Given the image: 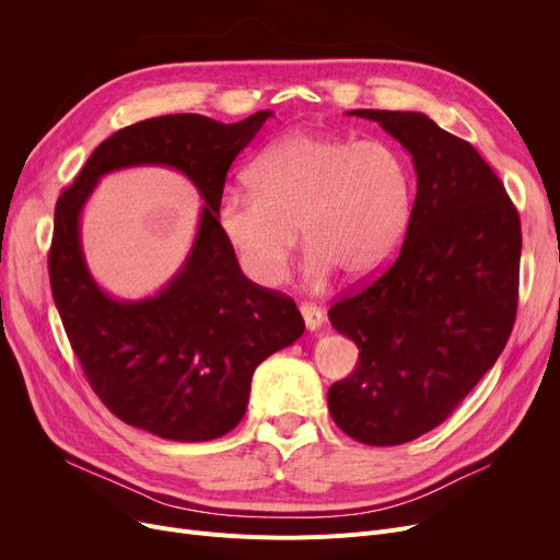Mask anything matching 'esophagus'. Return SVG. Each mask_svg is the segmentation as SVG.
Returning <instances> with one entry per match:
<instances>
[{"mask_svg":"<svg viewBox=\"0 0 560 560\" xmlns=\"http://www.w3.org/2000/svg\"><path fill=\"white\" fill-rule=\"evenodd\" d=\"M302 315H304V322H306V329L308 331H317L322 325H325V313H322V308L317 304H311V302H304L300 306Z\"/></svg>","mask_w":560,"mask_h":560,"instance_id":"obj_1","label":"esophagus"}]
</instances>
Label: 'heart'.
<instances>
[{"instance_id":"1","label":"heart","mask_w":560,"mask_h":560,"mask_svg":"<svg viewBox=\"0 0 560 560\" xmlns=\"http://www.w3.org/2000/svg\"><path fill=\"white\" fill-rule=\"evenodd\" d=\"M249 190H226L215 209L220 233L243 272L275 285L298 245L304 272L351 281L384 268L401 247L416 209L408 156L384 138L354 140L290 131L252 161Z\"/></svg>"}]
</instances>
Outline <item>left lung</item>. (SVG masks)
I'll list each match as a JSON object with an SVG mask.
<instances>
[{
	"label": "left lung",
	"mask_w": 560,
	"mask_h": 560,
	"mask_svg": "<svg viewBox=\"0 0 560 560\" xmlns=\"http://www.w3.org/2000/svg\"><path fill=\"white\" fill-rule=\"evenodd\" d=\"M413 156L418 195L390 268L329 308L359 363L329 388L334 422L390 447L445 422L494 365L517 313L522 231L472 144L413 110H349Z\"/></svg>",
	"instance_id": "1"
}]
</instances>
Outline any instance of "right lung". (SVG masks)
<instances>
[{
	"label": "right lung",
	"instance_id": "right-lung-1",
	"mask_svg": "<svg viewBox=\"0 0 560 560\" xmlns=\"http://www.w3.org/2000/svg\"><path fill=\"white\" fill-rule=\"evenodd\" d=\"M270 115L222 125L176 113L125 127L56 201L49 283L70 345L110 413L159 438L203 443L229 433L247 410L254 370L304 334L295 302L243 275L215 218L233 159ZM138 164L179 168L205 206L180 272L154 299L127 303L86 270L80 211L100 175Z\"/></svg>",
	"mask_w": 560,
	"mask_h": 560
}]
</instances>
